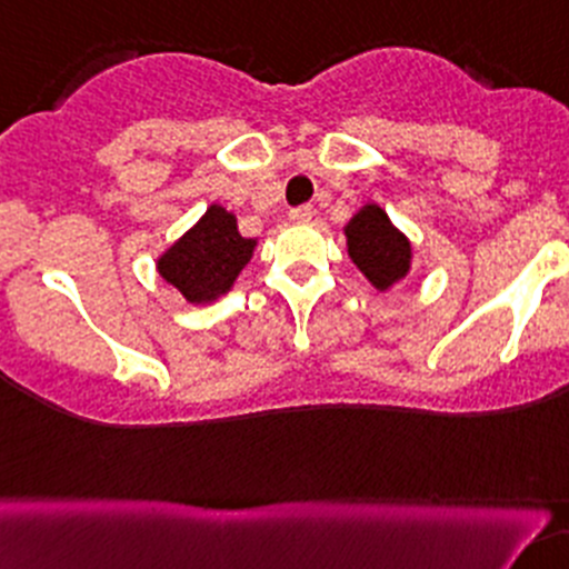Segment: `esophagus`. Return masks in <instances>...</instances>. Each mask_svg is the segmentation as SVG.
Instances as JSON below:
<instances>
[{"instance_id": "34e87169", "label": "esophagus", "mask_w": 569, "mask_h": 569, "mask_svg": "<svg viewBox=\"0 0 569 569\" xmlns=\"http://www.w3.org/2000/svg\"><path fill=\"white\" fill-rule=\"evenodd\" d=\"M289 217L291 220H297V222H308L313 217V206H295V209L289 211Z\"/></svg>"}]
</instances>
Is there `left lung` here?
Listing matches in <instances>:
<instances>
[{
    "instance_id": "left-lung-1",
    "label": "left lung",
    "mask_w": 569,
    "mask_h": 569,
    "mask_svg": "<svg viewBox=\"0 0 569 569\" xmlns=\"http://www.w3.org/2000/svg\"><path fill=\"white\" fill-rule=\"evenodd\" d=\"M349 258L377 286L388 289L410 272V242L380 206H363L347 226Z\"/></svg>"
}]
</instances>
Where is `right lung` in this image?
Here are the masks:
<instances>
[{
	"mask_svg": "<svg viewBox=\"0 0 569 569\" xmlns=\"http://www.w3.org/2000/svg\"><path fill=\"white\" fill-rule=\"evenodd\" d=\"M252 248L256 242L239 233L237 217L211 206L198 226L159 258V274L189 302H209L231 289Z\"/></svg>",
	"mask_w": 569,
	"mask_h": 569,
	"instance_id": "obj_1",
	"label": "right lung"
}]
</instances>
